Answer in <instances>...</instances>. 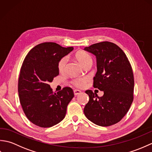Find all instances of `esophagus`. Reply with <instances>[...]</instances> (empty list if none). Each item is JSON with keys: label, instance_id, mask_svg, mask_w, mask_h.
I'll list each match as a JSON object with an SVG mask.
<instances>
[{"label": "esophagus", "instance_id": "34e87169", "mask_svg": "<svg viewBox=\"0 0 152 152\" xmlns=\"http://www.w3.org/2000/svg\"><path fill=\"white\" fill-rule=\"evenodd\" d=\"M81 93H82V91H80V90H77V89L74 90V95H75V96L81 94Z\"/></svg>", "mask_w": 152, "mask_h": 152}]
</instances>
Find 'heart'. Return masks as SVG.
<instances>
[{
    "mask_svg": "<svg viewBox=\"0 0 152 152\" xmlns=\"http://www.w3.org/2000/svg\"><path fill=\"white\" fill-rule=\"evenodd\" d=\"M75 58L83 66L87 63L92 61V58L91 57V56H90L88 53H87L83 51H80L78 52H77L75 55ZM67 61H68V59L66 57H63L62 59L59 61V63H58V70H59L60 72H64V70H65ZM72 83L73 84L74 86H76V87L81 88V87L83 86V85L85 84L86 79H83V78L76 79L75 80H74V82Z\"/></svg>",
    "mask_w": 152,
    "mask_h": 152,
    "instance_id": "b5f03b06",
    "label": "heart"
}]
</instances>
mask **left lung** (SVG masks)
I'll return each mask as SVG.
<instances>
[{
    "mask_svg": "<svg viewBox=\"0 0 152 152\" xmlns=\"http://www.w3.org/2000/svg\"><path fill=\"white\" fill-rule=\"evenodd\" d=\"M85 51L95 56L97 72L93 87L104 94L98 96L87 90L89 102L83 112L89 120L99 126L117 124L127 114L133 101L134 77L126 55L117 45L110 42L93 44Z\"/></svg>",
    "mask_w": 152,
    "mask_h": 152,
    "instance_id": "obj_1",
    "label": "left lung"
}]
</instances>
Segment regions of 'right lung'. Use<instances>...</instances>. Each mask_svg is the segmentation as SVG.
Here are the masks:
<instances>
[{
  "instance_id": "obj_1",
  "label": "right lung",
  "mask_w": 152,
  "mask_h": 152,
  "mask_svg": "<svg viewBox=\"0 0 152 152\" xmlns=\"http://www.w3.org/2000/svg\"><path fill=\"white\" fill-rule=\"evenodd\" d=\"M73 49L44 42L34 47L24 59L18 93L25 115L34 125L51 127L65 117L67 106L74 95L73 90L66 87L54 93L49 83L59 75V61Z\"/></svg>"
}]
</instances>
